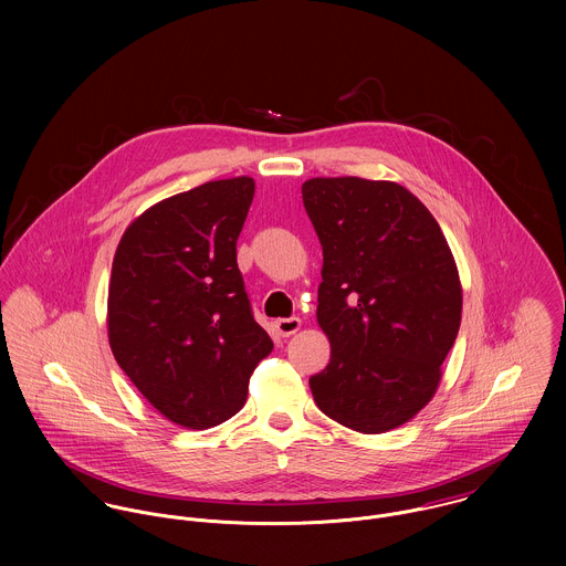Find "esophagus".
<instances>
[{"label":"esophagus","mask_w":566,"mask_h":566,"mask_svg":"<svg viewBox=\"0 0 566 566\" xmlns=\"http://www.w3.org/2000/svg\"><path fill=\"white\" fill-rule=\"evenodd\" d=\"M274 328H276V333H279L281 337H290V335H294V333L301 328V318H296V316H292V318H281V321L274 323Z\"/></svg>","instance_id":"obj_1"}]
</instances>
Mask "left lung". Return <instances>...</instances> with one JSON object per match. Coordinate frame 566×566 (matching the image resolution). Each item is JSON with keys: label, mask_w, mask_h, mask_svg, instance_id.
I'll return each instance as SVG.
<instances>
[{"label": "left lung", "mask_w": 566, "mask_h": 566, "mask_svg": "<svg viewBox=\"0 0 566 566\" xmlns=\"http://www.w3.org/2000/svg\"><path fill=\"white\" fill-rule=\"evenodd\" d=\"M323 243L318 324L331 361L310 379L339 424L384 433L431 401L462 321L451 248L429 209L401 185L357 176L303 185Z\"/></svg>", "instance_id": "1"}]
</instances>
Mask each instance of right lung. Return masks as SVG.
<instances>
[{
	"label": "right lung",
	"mask_w": 566,
	"mask_h": 566,
	"mask_svg": "<svg viewBox=\"0 0 566 566\" xmlns=\"http://www.w3.org/2000/svg\"><path fill=\"white\" fill-rule=\"evenodd\" d=\"M252 196L248 176L171 196L126 229L113 259V355L137 390L187 429L235 416L254 366L274 346L238 268Z\"/></svg>",
	"instance_id": "obj_1"
}]
</instances>
